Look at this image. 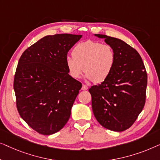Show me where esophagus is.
Here are the masks:
<instances>
[{"label": "esophagus", "instance_id": "obj_1", "mask_svg": "<svg viewBox=\"0 0 160 160\" xmlns=\"http://www.w3.org/2000/svg\"><path fill=\"white\" fill-rule=\"evenodd\" d=\"M88 87L87 85H82V91H86V90H88Z\"/></svg>", "mask_w": 160, "mask_h": 160}]
</instances>
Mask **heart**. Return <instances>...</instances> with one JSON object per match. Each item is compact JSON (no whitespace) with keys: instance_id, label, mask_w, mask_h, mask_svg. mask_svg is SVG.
<instances>
[{"instance_id":"b5f03b06","label":"heart","mask_w":160,"mask_h":160,"mask_svg":"<svg viewBox=\"0 0 160 160\" xmlns=\"http://www.w3.org/2000/svg\"><path fill=\"white\" fill-rule=\"evenodd\" d=\"M72 56L65 58L69 75L78 79L84 70L87 79L95 83L104 82L109 77L116 62L115 53L111 46L91 40L76 45Z\"/></svg>"}]
</instances>
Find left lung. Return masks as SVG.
I'll use <instances>...</instances> for the list:
<instances>
[{"label": "left lung", "instance_id": "8db88e82", "mask_svg": "<svg viewBox=\"0 0 160 160\" xmlns=\"http://www.w3.org/2000/svg\"><path fill=\"white\" fill-rule=\"evenodd\" d=\"M94 35L112 47L116 62L109 77L88 90L93 114L103 128L124 131L133 124L144 107L147 71L139 53L125 42L105 35Z\"/></svg>", "mask_w": 160, "mask_h": 160}]
</instances>
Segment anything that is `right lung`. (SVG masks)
I'll use <instances>...</instances> for the list:
<instances>
[{"instance_id":"add662e5","label":"right lung","mask_w":160,"mask_h":160,"mask_svg":"<svg viewBox=\"0 0 160 160\" xmlns=\"http://www.w3.org/2000/svg\"><path fill=\"white\" fill-rule=\"evenodd\" d=\"M81 38L45 36L19 58L13 81L17 107L21 118L40 134L55 133L69 120L82 84L69 75L65 58Z\"/></svg>"}]
</instances>
